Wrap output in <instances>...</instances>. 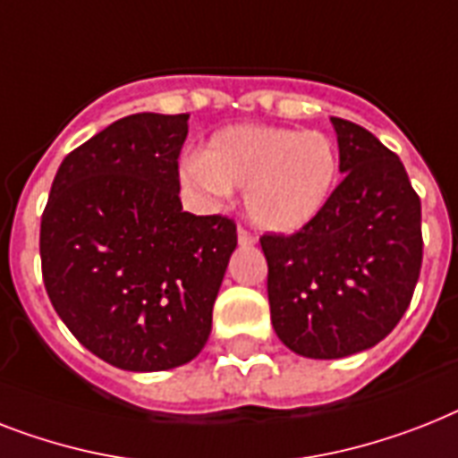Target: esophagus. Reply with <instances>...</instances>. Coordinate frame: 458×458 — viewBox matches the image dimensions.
<instances>
[{
  "label": "esophagus",
  "instance_id": "1",
  "mask_svg": "<svg viewBox=\"0 0 458 458\" xmlns=\"http://www.w3.org/2000/svg\"><path fill=\"white\" fill-rule=\"evenodd\" d=\"M237 242H240L242 247H254V244H256V237L251 235L249 230L240 228V230H237Z\"/></svg>",
  "mask_w": 458,
  "mask_h": 458
}]
</instances>
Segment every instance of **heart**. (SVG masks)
Here are the masks:
<instances>
[{"label": "heart", "instance_id": "b5f03b06", "mask_svg": "<svg viewBox=\"0 0 458 458\" xmlns=\"http://www.w3.org/2000/svg\"><path fill=\"white\" fill-rule=\"evenodd\" d=\"M338 174V150L327 133L270 124L225 126L204 155L181 166L183 183L209 202L244 188L249 218L280 235L306 228L327 209Z\"/></svg>", "mask_w": 458, "mask_h": 458}]
</instances>
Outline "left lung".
<instances>
[{
  "label": "left lung",
  "instance_id": "left-lung-1",
  "mask_svg": "<svg viewBox=\"0 0 458 458\" xmlns=\"http://www.w3.org/2000/svg\"><path fill=\"white\" fill-rule=\"evenodd\" d=\"M344 181L299 233L263 235L270 319L296 355L338 360L384 341L421 273V199L395 152L332 117Z\"/></svg>",
  "mask_w": 458,
  "mask_h": 458
}]
</instances>
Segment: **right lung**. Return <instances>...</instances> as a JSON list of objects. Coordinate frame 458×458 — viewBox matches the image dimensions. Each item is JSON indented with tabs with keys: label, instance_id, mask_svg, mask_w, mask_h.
Segmentation results:
<instances>
[{
	"label": "right lung",
	"instance_id": "right-lung-1",
	"mask_svg": "<svg viewBox=\"0 0 458 458\" xmlns=\"http://www.w3.org/2000/svg\"><path fill=\"white\" fill-rule=\"evenodd\" d=\"M191 114L122 117L58 166L39 230L51 306L96 358L165 371L199 355L235 223L183 211Z\"/></svg>",
	"mask_w": 458,
	"mask_h": 458
}]
</instances>
